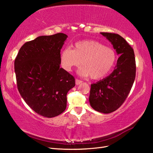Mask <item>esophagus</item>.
Segmentation results:
<instances>
[{
  "label": "esophagus",
  "mask_w": 153,
  "mask_h": 153,
  "mask_svg": "<svg viewBox=\"0 0 153 153\" xmlns=\"http://www.w3.org/2000/svg\"><path fill=\"white\" fill-rule=\"evenodd\" d=\"M82 83V81H81V80H79L78 79H76V85H79L80 83Z\"/></svg>",
  "instance_id": "34e87169"
}]
</instances>
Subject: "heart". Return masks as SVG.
<instances>
[{"label": "heart", "mask_w": 153, "mask_h": 153, "mask_svg": "<svg viewBox=\"0 0 153 153\" xmlns=\"http://www.w3.org/2000/svg\"><path fill=\"white\" fill-rule=\"evenodd\" d=\"M116 59V53L113 48L95 40L77 42L73 50L66 48L60 54V62L64 70L71 71L73 68L78 67L82 61L83 67L79 70V74L95 80L108 76L114 67Z\"/></svg>", "instance_id": "1"}]
</instances>
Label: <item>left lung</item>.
<instances>
[{
  "label": "left lung",
  "instance_id": "8db88e82",
  "mask_svg": "<svg viewBox=\"0 0 153 153\" xmlns=\"http://www.w3.org/2000/svg\"><path fill=\"white\" fill-rule=\"evenodd\" d=\"M100 34L112 43L120 57L108 77L91 85L89 100L96 111L108 114L120 108L130 92L135 78V58L134 49L120 35Z\"/></svg>",
  "mask_w": 153,
  "mask_h": 153
}]
</instances>
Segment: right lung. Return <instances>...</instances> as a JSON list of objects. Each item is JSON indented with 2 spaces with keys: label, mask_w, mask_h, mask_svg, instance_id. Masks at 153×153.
Segmentation results:
<instances>
[{
  "label": "right lung",
  "mask_w": 153,
  "mask_h": 153,
  "mask_svg": "<svg viewBox=\"0 0 153 153\" xmlns=\"http://www.w3.org/2000/svg\"><path fill=\"white\" fill-rule=\"evenodd\" d=\"M68 36L59 33L26 42L14 61L17 87L22 97L38 114L53 118L66 108L73 76L60 68V54Z\"/></svg>",
  "instance_id": "1"
}]
</instances>
